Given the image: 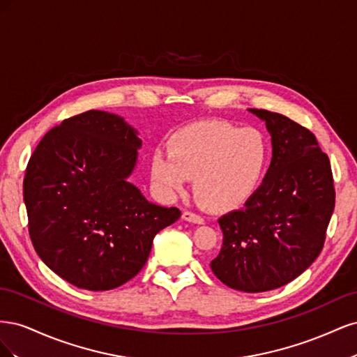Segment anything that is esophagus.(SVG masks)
Wrapping results in <instances>:
<instances>
[{
	"mask_svg": "<svg viewBox=\"0 0 357 357\" xmlns=\"http://www.w3.org/2000/svg\"><path fill=\"white\" fill-rule=\"evenodd\" d=\"M183 219H185V220H188V222H193V223H198V225L204 223V219H202V215H199L198 213H193V211H189V210H186V211H183Z\"/></svg>",
	"mask_w": 357,
	"mask_h": 357,
	"instance_id": "34e87169",
	"label": "esophagus"
}]
</instances>
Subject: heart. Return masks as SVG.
I'll return each mask as SVG.
<instances>
[{"instance_id":"1","label":"heart","mask_w":357,"mask_h":357,"mask_svg":"<svg viewBox=\"0 0 357 357\" xmlns=\"http://www.w3.org/2000/svg\"><path fill=\"white\" fill-rule=\"evenodd\" d=\"M268 143L255 128H236L222 121L188 125L169 138L168 152L152 156V178L165 195L185 189L210 210L220 211L245 201L259 186L268 162Z\"/></svg>"}]
</instances>
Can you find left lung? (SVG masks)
I'll return each mask as SVG.
<instances>
[{"label": "left lung", "instance_id": "obj_1", "mask_svg": "<svg viewBox=\"0 0 357 357\" xmlns=\"http://www.w3.org/2000/svg\"><path fill=\"white\" fill-rule=\"evenodd\" d=\"M273 137L271 165L244 207L218 220L223 243L211 271L235 290L282 287L316 261L335 207L331 162L316 135L291 119L250 109Z\"/></svg>", "mask_w": 357, "mask_h": 357}]
</instances>
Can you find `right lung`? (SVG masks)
<instances>
[{
	"instance_id": "1",
	"label": "right lung",
	"mask_w": 357,
	"mask_h": 357,
	"mask_svg": "<svg viewBox=\"0 0 357 357\" xmlns=\"http://www.w3.org/2000/svg\"><path fill=\"white\" fill-rule=\"evenodd\" d=\"M142 139L122 117L89 110L41 138L24 178L32 245L53 273L110 290L146 265L155 235L181 211L149 202L131 174Z\"/></svg>"
}]
</instances>
